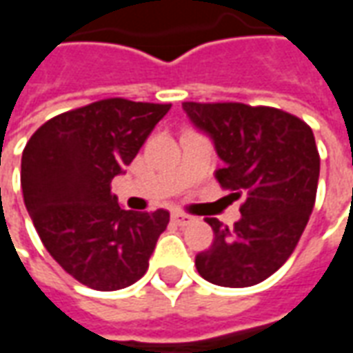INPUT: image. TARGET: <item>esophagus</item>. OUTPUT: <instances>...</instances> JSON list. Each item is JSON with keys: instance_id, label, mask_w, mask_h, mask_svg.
Wrapping results in <instances>:
<instances>
[{"instance_id": "34e87169", "label": "esophagus", "mask_w": 353, "mask_h": 353, "mask_svg": "<svg viewBox=\"0 0 353 353\" xmlns=\"http://www.w3.org/2000/svg\"><path fill=\"white\" fill-rule=\"evenodd\" d=\"M172 221L176 223V225H179V227H185V225L194 223V217H192V215L181 214V212H174V214H172Z\"/></svg>"}]
</instances>
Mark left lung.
Returning a JSON list of instances; mask_svg holds the SVG:
<instances>
[{
  "label": "left lung",
  "instance_id": "8db88e82",
  "mask_svg": "<svg viewBox=\"0 0 353 353\" xmlns=\"http://www.w3.org/2000/svg\"><path fill=\"white\" fill-rule=\"evenodd\" d=\"M183 111L223 161L217 181L245 196L234 227L206 217L215 238L196 255V270L223 288L261 283L289 259L314 210L319 154L312 128L281 109L232 101H185Z\"/></svg>",
  "mask_w": 353,
  "mask_h": 353
}]
</instances>
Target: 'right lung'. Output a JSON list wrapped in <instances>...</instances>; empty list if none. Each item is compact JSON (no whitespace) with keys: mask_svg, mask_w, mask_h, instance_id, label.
<instances>
[{"mask_svg":"<svg viewBox=\"0 0 353 353\" xmlns=\"http://www.w3.org/2000/svg\"><path fill=\"white\" fill-rule=\"evenodd\" d=\"M170 103L94 101L50 119L24 147V204L50 257L83 285L115 291L147 272L170 214L119 206L113 177L124 174Z\"/></svg>","mask_w":353,"mask_h":353,"instance_id":"obj_1","label":"right lung"}]
</instances>
